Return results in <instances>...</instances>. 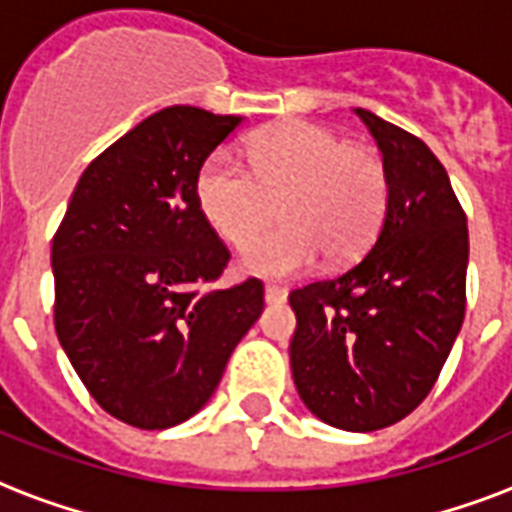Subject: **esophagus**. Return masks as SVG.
Listing matches in <instances>:
<instances>
[{"label": "esophagus", "mask_w": 512, "mask_h": 512, "mask_svg": "<svg viewBox=\"0 0 512 512\" xmlns=\"http://www.w3.org/2000/svg\"><path fill=\"white\" fill-rule=\"evenodd\" d=\"M287 287H279V284H265V303H284L287 300Z\"/></svg>", "instance_id": "obj_1"}]
</instances>
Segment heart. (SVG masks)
<instances>
[{"instance_id": "1", "label": "heart", "mask_w": 512, "mask_h": 512, "mask_svg": "<svg viewBox=\"0 0 512 512\" xmlns=\"http://www.w3.org/2000/svg\"><path fill=\"white\" fill-rule=\"evenodd\" d=\"M249 170L217 148L196 172V204L231 247L270 222L282 201L285 225L253 242L244 268L257 276H295L316 265H345L364 255L388 209V170L372 148L348 146L316 122L276 124L247 143Z\"/></svg>"}]
</instances>
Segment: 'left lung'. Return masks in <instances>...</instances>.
<instances>
[{"label": "left lung", "instance_id": "left-lung-1", "mask_svg": "<svg viewBox=\"0 0 512 512\" xmlns=\"http://www.w3.org/2000/svg\"><path fill=\"white\" fill-rule=\"evenodd\" d=\"M388 170L372 249L345 271L289 292L297 393L319 420L388 428L425 401L460 335L468 217L444 164L417 135L356 108Z\"/></svg>", "mask_w": 512, "mask_h": 512}]
</instances>
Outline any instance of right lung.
<instances>
[{"label":"right lung","instance_id":"obj_1","mask_svg":"<svg viewBox=\"0 0 512 512\" xmlns=\"http://www.w3.org/2000/svg\"><path fill=\"white\" fill-rule=\"evenodd\" d=\"M241 124L156 111L82 172L52 236L55 332L111 417L164 430L215 393L263 313V281L212 289L231 260L196 204L201 162Z\"/></svg>","mask_w":512,"mask_h":512}]
</instances>
